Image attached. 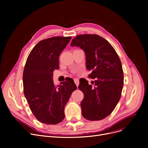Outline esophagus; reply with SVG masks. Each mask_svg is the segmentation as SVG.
Wrapping results in <instances>:
<instances>
[{
  "label": "esophagus",
  "instance_id": "34e87169",
  "mask_svg": "<svg viewBox=\"0 0 148 148\" xmlns=\"http://www.w3.org/2000/svg\"><path fill=\"white\" fill-rule=\"evenodd\" d=\"M74 80L75 84H76V86H77V87H78L79 85V80L78 79H75Z\"/></svg>",
  "mask_w": 148,
  "mask_h": 148
}]
</instances>
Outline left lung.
<instances>
[{
    "label": "left lung",
    "mask_w": 148,
    "mask_h": 148,
    "mask_svg": "<svg viewBox=\"0 0 148 148\" xmlns=\"http://www.w3.org/2000/svg\"><path fill=\"white\" fill-rule=\"evenodd\" d=\"M71 46L84 51L86 68L91 71L88 76L96 78L94 88L86 79L80 80L79 89L84 94L82 115L89 121L103 119L112 113L121 97L123 73L121 60L112 45L96 34L77 35Z\"/></svg>",
    "instance_id": "left-lung-1"
}]
</instances>
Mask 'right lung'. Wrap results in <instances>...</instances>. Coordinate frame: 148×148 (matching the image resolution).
I'll list each match as a JSON object with an SVG mask.
<instances>
[{"label":"right lung","instance_id":"obj_1","mask_svg":"<svg viewBox=\"0 0 148 148\" xmlns=\"http://www.w3.org/2000/svg\"><path fill=\"white\" fill-rule=\"evenodd\" d=\"M71 39L54 36L39 42L29 54L23 71V90L30 110L37 120L47 125L63 121L65 106L77 89L71 78L57 86L53 80L60 54Z\"/></svg>","mask_w":148,"mask_h":148}]
</instances>
